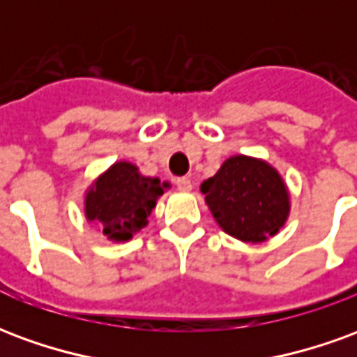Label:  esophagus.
<instances>
[{"label": "esophagus", "mask_w": 357, "mask_h": 357, "mask_svg": "<svg viewBox=\"0 0 357 357\" xmlns=\"http://www.w3.org/2000/svg\"><path fill=\"white\" fill-rule=\"evenodd\" d=\"M176 187H178L179 191H191L193 183H191V179L189 178H178L176 179Z\"/></svg>", "instance_id": "obj_1"}]
</instances>
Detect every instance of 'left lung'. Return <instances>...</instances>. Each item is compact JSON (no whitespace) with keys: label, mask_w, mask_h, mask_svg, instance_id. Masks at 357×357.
<instances>
[{"label":"left lung","mask_w":357,"mask_h":357,"mask_svg":"<svg viewBox=\"0 0 357 357\" xmlns=\"http://www.w3.org/2000/svg\"><path fill=\"white\" fill-rule=\"evenodd\" d=\"M201 191L220 227L245 243H262L275 235L289 216L283 179L256 158H227L216 176L202 183Z\"/></svg>","instance_id":"left-lung-1"}]
</instances>
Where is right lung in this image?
<instances>
[{
	"mask_svg": "<svg viewBox=\"0 0 357 357\" xmlns=\"http://www.w3.org/2000/svg\"><path fill=\"white\" fill-rule=\"evenodd\" d=\"M164 187L158 178H143L133 164L118 162L89 189L86 216L110 239H132L133 233L147 225Z\"/></svg>",
	"mask_w": 357,
	"mask_h": 357,
	"instance_id": "right-lung-1",
	"label": "right lung"
}]
</instances>
